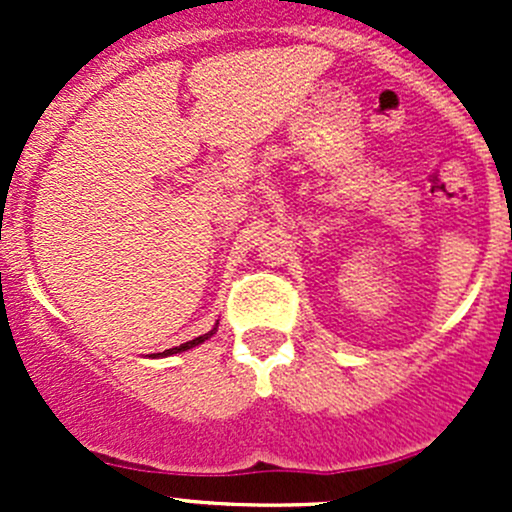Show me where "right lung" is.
Returning <instances> with one entry per match:
<instances>
[{"mask_svg": "<svg viewBox=\"0 0 512 512\" xmlns=\"http://www.w3.org/2000/svg\"><path fill=\"white\" fill-rule=\"evenodd\" d=\"M218 324L220 322H215V327L210 329L208 334H200V337H195V339H190V342H185V344H180V347H173V349H165V352H160V354H151L153 359H158V356H173V354H180V352H188V349H193V347H198V344H203L205 339H210L213 337L215 332H218Z\"/></svg>", "mask_w": 512, "mask_h": 512, "instance_id": "obj_1", "label": "right lung"}]
</instances>
